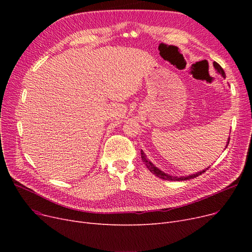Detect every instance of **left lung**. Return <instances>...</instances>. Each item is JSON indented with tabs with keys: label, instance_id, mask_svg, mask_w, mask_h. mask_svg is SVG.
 <instances>
[{
	"label": "left lung",
	"instance_id": "1",
	"mask_svg": "<svg viewBox=\"0 0 252 252\" xmlns=\"http://www.w3.org/2000/svg\"><path fill=\"white\" fill-rule=\"evenodd\" d=\"M214 67H215V69L217 70V72L218 73H220L223 78H226V74H224V71H223V69L220 67V64H218L217 62H214ZM231 131V130H230ZM229 142H230V138L228 139V142H227V144H226V148H227V146L229 145ZM141 158H142V160H143V162L146 164V166H147V168L151 171V173L153 174V175H155L156 177H158V178H160V179H162V180H167V181H187V180H191V179H194V178H196V177H198V176H200V175H202V174H204L205 171H206V169H208L209 168V166L207 167V168H205V169H202V170H200V171H198V173H196V174H192V175H189V176H182V177H175V176H170V175H168V174H165L164 171H162L161 169H159L158 168L157 166H155L149 159L147 158V155L144 153V151L143 150H141Z\"/></svg>",
	"mask_w": 252,
	"mask_h": 252
}]
</instances>
